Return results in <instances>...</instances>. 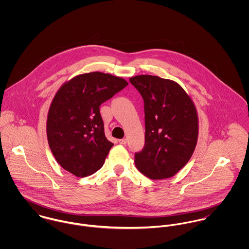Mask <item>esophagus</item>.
I'll list each match as a JSON object with an SVG mask.
<instances>
[{"instance_id":"34e87169","label":"esophagus","mask_w":249,"mask_h":249,"mask_svg":"<svg viewBox=\"0 0 249 249\" xmlns=\"http://www.w3.org/2000/svg\"><path fill=\"white\" fill-rule=\"evenodd\" d=\"M126 139H121V140H119V142L121 143V144H125L126 143Z\"/></svg>"}]
</instances>
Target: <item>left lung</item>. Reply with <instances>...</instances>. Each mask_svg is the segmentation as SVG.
Returning <instances> with one entry per match:
<instances>
[{
    "label": "left lung",
    "instance_id": "obj_1",
    "mask_svg": "<svg viewBox=\"0 0 249 249\" xmlns=\"http://www.w3.org/2000/svg\"><path fill=\"white\" fill-rule=\"evenodd\" d=\"M129 81L141 94L144 109V145L135 153V165L150 179L172 178L188 163L196 148V107L173 80L142 74Z\"/></svg>",
    "mask_w": 249,
    "mask_h": 249
}]
</instances>
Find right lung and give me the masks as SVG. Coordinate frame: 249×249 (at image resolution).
I'll return each instance as SVG.
<instances>
[{"label":"right lung","instance_id":"right-lung-1","mask_svg":"<svg viewBox=\"0 0 249 249\" xmlns=\"http://www.w3.org/2000/svg\"><path fill=\"white\" fill-rule=\"evenodd\" d=\"M127 84L122 77L93 71L74 76L57 91L48 114L47 136L64 170L85 178L103 167L114 143L106 137L100 107Z\"/></svg>","mask_w":249,"mask_h":249}]
</instances>
